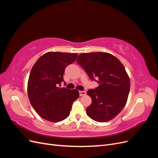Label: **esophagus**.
I'll return each mask as SVG.
<instances>
[{
	"label": "esophagus",
	"instance_id": "esophagus-1",
	"mask_svg": "<svg viewBox=\"0 0 158 158\" xmlns=\"http://www.w3.org/2000/svg\"><path fill=\"white\" fill-rule=\"evenodd\" d=\"M79 94H80V96H84V95L86 94V92H85V91H80Z\"/></svg>",
	"mask_w": 158,
	"mask_h": 158
}]
</instances>
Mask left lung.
Here are the masks:
<instances>
[{
  "mask_svg": "<svg viewBox=\"0 0 158 158\" xmlns=\"http://www.w3.org/2000/svg\"><path fill=\"white\" fill-rule=\"evenodd\" d=\"M85 70L91 80L99 85L87 94L92 103L86 109L88 116L103 123L114 118L125 106L131 83L123 64L108 52L82 53L76 60Z\"/></svg>",
  "mask_w": 158,
  "mask_h": 158,
  "instance_id": "obj_1",
  "label": "left lung"
}]
</instances>
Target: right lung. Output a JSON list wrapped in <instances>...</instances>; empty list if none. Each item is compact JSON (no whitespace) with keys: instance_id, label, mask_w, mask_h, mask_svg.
Returning a JSON list of instances; mask_svg holds the SVG:
<instances>
[{"instance_id":"add662e5","label":"right lung","mask_w":158,"mask_h":158,"mask_svg":"<svg viewBox=\"0 0 158 158\" xmlns=\"http://www.w3.org/2000/svg\"><path fill=\"white\" fill-rule=\"evenodd\" d=\"M78 56L69 52H48L33 66L27 82L28 98L37 113L45 120L59 122L67 118L73 102L78 98V90L60 87L64 82L66 67Z\"/></svg>"}]
</instances>
